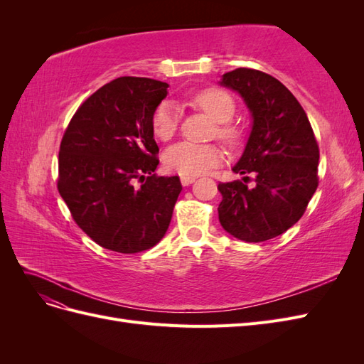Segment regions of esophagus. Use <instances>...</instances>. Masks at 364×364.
<instances>
[{"mask_svg":"<svg viewBox=\"0 0 364 364\" xmlns=\"http://www.w3.org/2000/svg\"><path fill=\"white\" fill-rule=\"evenodd\" d=\"M194 181H196V176H182V178H181V182H182L183 186L191 185Z\"/></svg>","mask_w":364,"mask_h":364,"instance_id":"esophagus-1","label":"esophagus"}]
</instances>
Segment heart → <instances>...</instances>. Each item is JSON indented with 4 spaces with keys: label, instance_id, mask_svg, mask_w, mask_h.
Wrapping results in <instances>:
<instances>
[{
    "label": "heart",
    "instance_id": "heart-1",
    "mask_svg": "<svg viewBox=\"0 0 364 364\" xmlns=\"http://www.w3.org/2000/svg\"><path fill=\"white\" fill-rule=\"evenodd\" d=\"M196 106H199L209 117L218 121V136L229 144L238 141V130L228 121L234 117L235 103L228 92L208 87L193 97ZM179 111L171 102H162L151 115V130L161 141H168L178 130ZM223 158V151L215 144H193L178 142L164 153L165 168L181 176H197L214 167Z\"/></svg>",
    "mask_w": 364,
    "mask_h": 364
}]
</instances>
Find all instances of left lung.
<instances>
[{"mask_svg":"<svg viewBox=\"0 0 364 364\" xmlns=\"http://www.w3.org/2000/svg\"><path fill=\"white\" fill-rule=\"evenodd\" d=\"M220 85L238 92L252 115L250 135L232 171L253 173L255 186L218 183V220L232 237L259 243L304 215L318 183V146L299 102L270 74L237 68L223 74Z\"/></svg>","mask_w":364,"mask_h":364,"instance_id":"8db88e82","label":"left lung"}]
</instances>
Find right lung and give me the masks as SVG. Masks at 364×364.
<instances>
[{"label":"right lung","mask_w":364,"mask_h":364,"mask_svg":"<svg viewBox=\"0 0 364 364\" xmlns=\"http://www.w3.org/2000/svg\"><path fill=\"white\" fill-rule=\"evenodd\" d=\"M167 87L119 77L87 98L65 130L58 190L74 222L105 249L147 250L170 226L182 185L178 176L153 174L159 149L151 130Z\"/></svg>","instance_id":"1"}]
</instances>
